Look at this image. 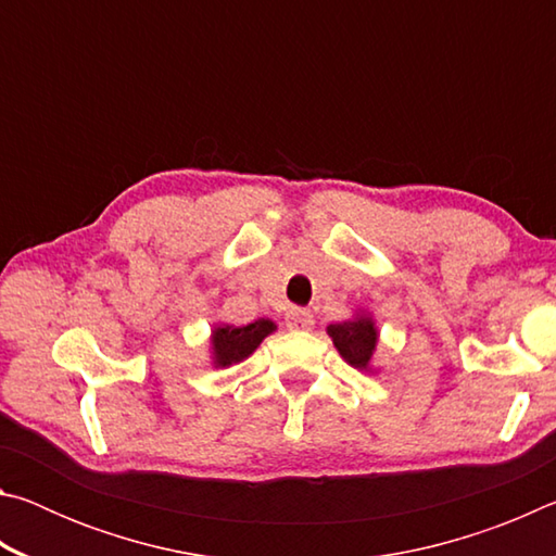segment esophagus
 <instances>
[{"instance_id": "esophagus-1", "label": "esophagus", "mask_w": 556, "mask_h": 556, "mask_svg": "<svg viewBox=\"0 0 556 556\" xmlns=\"http://www.w3.org/2000/svg\"><path fill=\"white\" fill-rule=\"evenodd\" d=\"M287 326L291 331H308V328H314V314L308 308H289Z\"/></svg>"}]
</instances>
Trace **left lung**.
<instances>
[{
	"label": "left lung",
	"mask_w": 556,
	"mask_h": 556,
	"mask_svg": "<svg viewBox=\"0 0 556 556\" xmlns=\"http://www.w3.org/2000/svg\"><path fill=\"white\" fill-rule=\"evenodd\" d=\"M328 336L336 345V351L341 353L348 365H353L357 370L372 372V355L378 351V326L375 318L368 312H355L353 318L348 321H338L326 328Z\"/></svg>",
	"instance_id": "1"
}]
</instances>
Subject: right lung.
<instances>
[{
  "instance_id": "1",
  "label": "right lung",
  "mask_w": 556,
  "mask_h": 556,
  "mask_svg": "<svg viewBox=\"0 0 556 556\" xmlns=\"http://www.w3.org/2000/svg\"><path fill=\"white\" fill-rule=\"evenodd\" d=\"M275 331L277 324L269 321V318H257L255 324L248 326L215 324L211 331L213 368H230V365L242 363L244 357L255 353L257 345Z\"/></svg>"
}]
</instances>
